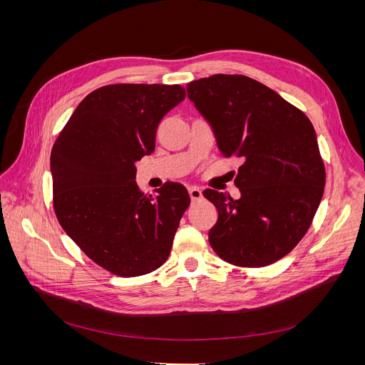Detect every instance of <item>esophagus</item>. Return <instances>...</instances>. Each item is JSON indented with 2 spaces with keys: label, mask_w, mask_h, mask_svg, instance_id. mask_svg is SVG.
<instances>
[{
  "label": "esophagus",
  "mask_w": 365,
  "mask_h": 365,
  "mask_svg": "<svg viewBox=\"0 0 365 365\" xmlns=\"http://www.w3.org/2000/svg\"><path fill=\"white\" fill-rule=\"evenodd\" d=\"M189 195H190V200L195 202V201L201 200V197H202V190L200 189V187L190 185V187H189Z\"/></svg>",
  "instance_id": "esophagus-1"
}]
</instances>
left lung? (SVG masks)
I'll list each match as a JSON object with an SVG mask.
<instances>
[{
  "instance_id": "8db88e82",
  "label": "left lung",
  "mask_w": 365,
  "mask_h": 365,
  "mask_svg": "<svg viewBox=\"0 0 365 365\" xmlns=\"http://www.w3.org/2000/svg\"><path fill=\"white\" fill-rule=\"evenodd\" d=\"M187 96L212 126L220 153L244 160L235 180L239 200L204 190L217 208L210 245L237 267L277 262L306 235L324 193L326 172L312 123L247 76L193 81Z\"/></svg>"
}]
</instances>
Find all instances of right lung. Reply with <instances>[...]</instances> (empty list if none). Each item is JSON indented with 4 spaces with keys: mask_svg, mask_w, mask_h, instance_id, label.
<instances>
[{
    "mask_svg": "<svg viewBox=\"0 0 365 365\" xmlns=\"http://www.w3.org/2000/svg\"><path fill=\"white\" fill-rule=\"evenodd\" d=\"M180 85L117 83L88 94L54 143L50 169L59 224L88 257L121 277L168 260L190 196L180 182L141 193L135 163L155 150L157 128L184 101Z\"/></svg>",
    "mask_w": 365,
    "mask_h": 365,
    "instance_id": "obj_1",
    "label": "right lung"
}]
</instances>
